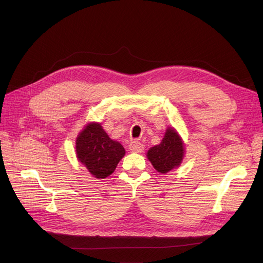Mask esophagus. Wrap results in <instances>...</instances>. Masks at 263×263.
<instances>
[{
    "label": "esophagus",
    "mask_w": 263,
    "mask_h": 263,
    "mask_svg": "<svg viewBox=\"0 0 263 263\" xmlns=\"http://www.w3.org/2000/svg\"><path fill=\"white\" fill-rule=\"evenodd\" d=\"M129 149L132 151V153H137V154H139V153H143L144 149H145V146L142 143H140V142L132 141L130 143V145H129Z\"/></svg>",
    "instance_id": "34e87169"
}]
</instances>
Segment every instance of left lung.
Here are the masks:
<instances>
[{"instance_id":"obj_1","label":"left lung","mask_w":263,"mask_h":263,"mask_svg":"<svg viewBox=\"0 0 263 263\" xmlns=\"http://www.w3.org/2000/svg\"><path fill=\"white\" fill-rule=\"evenodd\" d=\"M184 157V144L174 128H168L161 144L151 147L147 158L154 167L162 174H166L181 164Z\"/></svg>"}]
</instances>
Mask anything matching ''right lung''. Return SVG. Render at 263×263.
<instances>
[{
    "mask_svg": "<svg viewBox=\"0 0 263 263\" xmlns=\"http://www.w3.org/2000/svg\"><path fill=\"white\" fill-rule=\"evenodd\" d=\"M76 151L79 161L98 179L114 173L126 154L122 145L109 139L98 122H90L77 137Z\"/></svg>",
    "mask_w": 263,
    "mask_h": 263,
    "instance_id": "1",
    "label": "right lung"
}]
</instances>
